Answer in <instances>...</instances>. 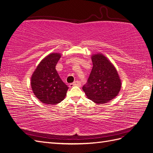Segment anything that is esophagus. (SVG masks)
<instances>
[{
	"label": "esophagus",
	"instance_id": "obj_1",
	"mask_svg": "<svg viewBox=\"0 0 153 153\" xmlns=\"http://www.w3.org/2000/svg\"><path fill=\"white\" fill-rule=\"evenodd\" d=\"M80 86L81 85V82L80 81H75L73 83H71V84H69V87H71L73 86Z\"/></svg>",
	"mask_w": 153,
	"mask_h": 153
}]
</instances>
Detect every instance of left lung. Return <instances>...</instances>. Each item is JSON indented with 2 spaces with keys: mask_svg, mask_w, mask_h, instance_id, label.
I'll return each instance as SVG.
<instances>
[{
  "mask_svg": "<svg viewBox=\"0 0 153 153\" xmlns=\"http://www.w3.org/2000/svg\"><path fill=\"white\" fill-rule=\"evenodd\" d=\"M91 58L93 66L82 89L94 103H105L117 96L121 82L116 69L103 55H93Z\"/></svg>",
  "mask_w": 153,
  "mask_h": 153,
  "instance_id": "1",
  "label": "left lung"
}]
</instances>
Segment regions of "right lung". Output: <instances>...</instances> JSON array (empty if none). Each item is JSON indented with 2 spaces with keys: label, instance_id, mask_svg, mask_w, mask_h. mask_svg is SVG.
I'll return each instance as SVG.
<instances>
[{
  "label": "right lung",
  "instance_id": "right-lung-1",
  "mask_svg": "<svg viewBox=\"0 0 153 153\" xmlns=\"http://www.w3.org/2000/svg\"><path fill=\"white\" fill-rule=\"evenodd\" d=\"M61 57V54L57 53L48 55L39 64L32 76V89L43 103L57 104L66 95L68 87L62 82L55 69Z\"/></svg>",
  "mask_w": 153,
  "mask_h": 153
}]
</instances>
